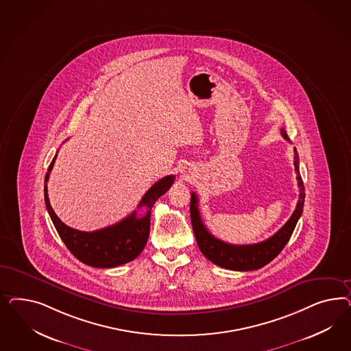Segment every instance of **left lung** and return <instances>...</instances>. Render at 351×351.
Returning <instances> with one entry per match:
<instances>
[{
  "label": "left lung",
  "instance_id": "8db88e82",
  "mask_svg": "<svg viewBox=\"0 0 351 351\" xmlns=\"http://www.w3.org/2000/svg\"><path fill=\"white\" fill-rule=\"evenodd\" d=\"M283 138L289 141L287 132L282 128L280 130ZM295 171L298 173V202L296 210L292 213L287 223H285L274 235L267 238L264 242L255 243V245H230L225 243L223 241L213 237V234L207 230L204 226L201 213L198 210V198L194 193H191V219L193 232L197 239V245L199 247L201 252L206 256L215 265L221 266L229 270L235 271H248V270H257L280 254V251L287 245L291 235L293 233L298 219L301 217L304 201H305V188L304 182L300 175L298 169V150L295 148Z\"/></svg>",
  "mask_w": 351,
  "mask_h": 351
}]
</instances>
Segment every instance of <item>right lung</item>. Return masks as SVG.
<instances>
[{
	"mask_svg": "<svg viewBox=\"0 0 351 351\" xmlns=\"http://www.w3.org/2000/svg\"><path fill=\"white\" fill-rule=\"evenodd\" d=\"M53 157L49 170L45 176V203L47 213L53 220V226L60 235L64 245L75 256L81 263L94 267H114L132 261L144 250L149 238L150 229V213L156 201L170 189L175 181V176L170 175L157 181L149 189L141 201L138 208H144L145 213L138 217L136 211L131 213L119 223L99 229L95 232H81L73 228L66 226L65 223L53 213V207L47 195V181L50 172L53 170Z\"/></svg>",
	"mask_w": 351,
	"mask_h": 351,
	"instance_id": "right-lung-1",
	"label": "right lung"
}]
</instances>
